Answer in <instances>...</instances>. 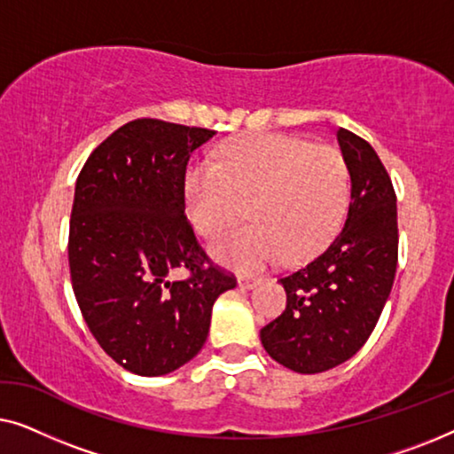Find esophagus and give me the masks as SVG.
I'll list each match as a JSON object with an SVG mask.
<instances>
[{"mask_svg":"<svg viewBox=\"0 0 454 454\" xmlns=\"http://www.w3.org/2000/svg\"><path fill=\"white\" fill-rule=\"evenodd\" d=\"M258 283H260L258 278H254V277H239V281H238L239 289H254Z\"/></svg>","mask_w":454,"mask_h":454,"instance_id":"34e87169","label":"esophagus"}]
</instances>
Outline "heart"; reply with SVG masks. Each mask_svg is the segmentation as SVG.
Wrapping results in <instances>:
<instances>
[{
	"instance_id": "b5f03b06",
	"label": "heart",
	"mask_w": 454,
	"mask_h": 454,
	"mask_svg": "<svg viewBox=\"0 0 454 454\" xmlns=\"http://www.w3.org/2000/svg\"><path fill=\"white\" fill-rule=\"evenodd\" d=\"M349 194V165L337 146L283 134L227 142L219 165L200 163L185 177L188 216L204 238L244 219L247 204L252 225L213 246L221 262L241 272L316 256L339 231Z\"/></svg>"
}]
</instances>
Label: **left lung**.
Returning <instances> with one entry per match:
<instances>
[{
    "label": "left lung",
    "instance_id": "left-lung-1",
    "mask_svg": "<svg viewBox=\"0 0 454 454\" xmlns=\"http://www.w3.org/2000/svg\"><path fill=\"white\" fill-rule=\"evenodd\" d=\"M337 138L351 176L345 225L325 252L281 277L287 308L260 331L266 353L300 374L331 370L362 349L393 289L399 258L388 171L357 134L339 128Z\"/></svg>",
    "mask_w": 454,
    "mask_h": 454
}]
</instances>
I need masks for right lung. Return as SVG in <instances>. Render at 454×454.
<instances>
[{"instance_id": "add662e5", "label": "right lung", "mask_w": 454, "mask_h": 454, "mask_svg": "<svg viewBox=\"0 0 454 454\" xmlns=\"http://www.w3.org/2000/svg\"><path fill=\"white\" fill-rule=\"evenodd\" d=\"M216 132L160 120L128 121L80 171L67 260L92 337L134 374L188 364L208 337L213 303L238 285L198 244L185 216V169ZM185 271L184 279H173Z\"/></svg>"}]
</instances>
